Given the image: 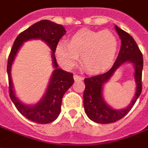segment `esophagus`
<instances>
[{
    "mask_svg": "<svg viewBox=\"0 0 148 148\" xmlns=\"http://www.w3.org/2000/svg\"><path fill=\"white\" fill-rule=\"evenodd\" d=\"M74 79L75 82H78V81L83 80V77L80 76V75H77V74H74Z\"/></svg>",
    "mask_w": 148,
    "mask_h": 148,
    "instance_id": "1",
    "label": "esophagus"
}]
</instances>
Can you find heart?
<instances>
[{"instance_id":"obj_1","label":"heart","mask_w":148,"mask_h":148,"mask_svg":"<svg viewBox=\"0 0 148 148\" xmlns=\"http://www.w3.org/2000/svg\"><path fill=\"white\" fill-rule=\"evenodd\" d=\"M118 48V40L112 32L83 29L70 39L58 42L55 56L58 63L71 69L81 55V62L90 73L104 71L113 61Z\"/></svg>"}]
</instances>
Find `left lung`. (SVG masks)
<instances>
[{"label": "left lung", "instance_id": "obj_1", "mask_svg": "<svg viewBox=\"0 0 148 148\" xmlns=\"http://www.w3.org/2000/svg\"><path fill=\"white\" fill-rule=\"evenodd\" d=\"M115 29L121 40V50L116 60L106 73L85 78L83 105L85 112L91 121L98 124H110L121 120L130 111L142 91L143 55L130 35L115 25ZM129 62L134 66L136 91L130 104L122 110L113 109L103 98V86L111 79L117 69Z\"/></svg>", "mask_w": 148, "mask_h": 148}]
</instances>
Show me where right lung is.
I'll use <instances>...</instances> for the list:
<instances>
[{
    "mask_svg": "<svg viewBox=\"0 0 148 148\" xmlns=\"http://www.w3.org/2000/svg\"><path fill=\"white\" fill-rule=\"evenodd\" d=\"M65 34L66 30L61 24H55L48 20L40 21L32 24L16 37L8 56L7 73L10 98L21 114L29 121L38 124H48L57 119L61 112L62 97L74 84L73 74L58 68L55 55L56 46ZM32 39H40L51 48L54 71L42 98L34 105H27L22 103L15 95L11 80V70L14 58L23 42Z\"/></svg>",
    "mask_w": 148,
    "mask_h": 148,
    "instance_id": "right-lung-1",
    "label": "right lung"
}]
</instances>
